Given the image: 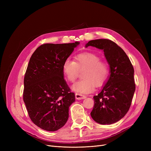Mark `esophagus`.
I'll list each match as a JSON object with an SVG mask.
<instances>
[{"label": "esophagus", "instance_id": "1", "mask_svg": "<svg viewBox=\"0 0 151 151\" xmlns=\"http://www.w3.org/2000/svg\"><path fill=\"white\" fill-rule=\"evenodd\" d=\"M86 98V96L84 94H80V93H76V98L77 99H84Z\"/></svg>", "mask_w": 151, "mask_h": 151}]
</instances>
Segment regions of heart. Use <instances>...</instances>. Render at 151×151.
Wrapping results in <instances>:
<instances>
[{
	"mask_svg": "<svg viewBox=\"0 0 151 151\" xmlns=\"http://www.w3.org/2000/svg\"><path fill=\"white\" fill-rule=\"evenodd\" d=\"M83 70L82 74L83 79L72 87L73 91L81 94L92 92L94 85L96 87L101 86L106 80L109 72L106 63L100 60V57L94 53L78 54L75 57V61L67 58L63 63V73L70 83H74L78 77L79 71Z\"/></svg>",
	"mask_w": 151,
	"mask_h": 151,
	"instance_id": "1",
	"label": "heart"
}]
</instances>
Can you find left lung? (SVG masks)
<instances>
[{
    "label": "left lung",
    "instance_id": "left-lung-1",
    "mask_svg": "<svg viewBox=\"0 0 151 151\" xmlns=\"http://www.w3.org/2000/svg\"><path fill=\"white\" fill-rule=\"evenodd\" d=\"M103 50L110 67V76L98 95L91 116L102 125L116 123L129 110L135 90L133 65L123 49L108 39L91 40L86 47Z\"/></svg>",
    "mask_w": 151,
    "mask_h": 151
}]
</instances>
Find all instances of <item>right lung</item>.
Instances as JSON below:
<instances>
[{
  "label": "right lung",
  "instance_id": "right-lung-1",
  "mask_svg": "<svg viewBox=\"0 0 151 151\" xmlns=\"http://www.w3.org/2000/svg\"><path fill=\"white\" fill-rule=\"evenodd\" d=\"M79 44H43L30 58L24 78L23 100L31 120L45 130L56 131L68 120L75 94L63 79L62 66Z\"/></svg>",
  "mask_w": 151,
  "mask_h": 151
}]
</instances>
